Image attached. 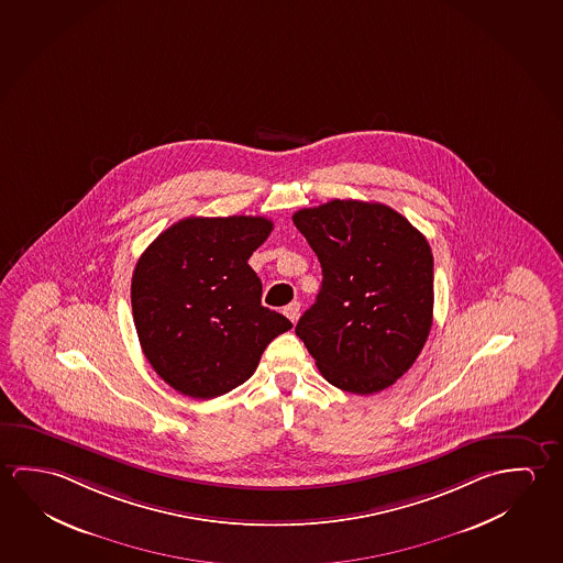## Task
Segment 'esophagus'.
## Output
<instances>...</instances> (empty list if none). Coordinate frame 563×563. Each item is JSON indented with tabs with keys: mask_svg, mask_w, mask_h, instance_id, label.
I'll return each instance as SVG.
<instances>
[{
	"mask_svg": "<svg viewBox=\"0 0 563 563\" xmlns=\"http://www.w3.org/2000/svg\"><path fill=\"white\" fill-rule=\"evenodd\" d=\"M286 318L290 320V322L296 323V320H298V316H300V302H290V305L286 306L285 310Z\"/></svg>",
	"mask_w": 563,
	"mask_h": 563,
	"instance_id": "34e87169",
	"label": "esophagus"
}]
</instances>
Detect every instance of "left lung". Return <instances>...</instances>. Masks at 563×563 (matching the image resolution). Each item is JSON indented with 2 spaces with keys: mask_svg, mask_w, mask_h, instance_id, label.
I'll return each instance as SVG.
<instances>
[{
  "mask_svg": "<svg viewBox=\"0 0 563 563\" xmlns=\"http://www.w3.org/2000/svg\"><path fill=\"white\" fill-rule=\"evenodd\" d=\"M298 231L322 265V288L296 323L333 387L373 395L412 367L432 328L433 257L424 235L385 203L298 210Z\"/></svg>",
  "mask_w": 563,
  "mask_h": 563,
  "instance_id": "left-lung-1",
  "label": "left lung"
}]
</instances>
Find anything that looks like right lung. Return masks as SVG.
Returning a JSON list of instances; mask_svg holds the SVG:
<instances>
[{
  "label": "right lung",
  "mask_w": 563,
  "mask_h": 563,
  "mask_svg": "<svg viewBox=\"0 0 563 563\" xmlns=\"http://www.w3.org/2000/svg\"><path fill=\"white\" fill-rule=\"evenodd\" d=\"M273 222L253 216L186 218L139 257L131 308L141 350L186 397H222L257 369L271 341L292 323L261 306L247 265Z\"/></svg>",
  "instance_id": "obj_1"
}]
</instances>
